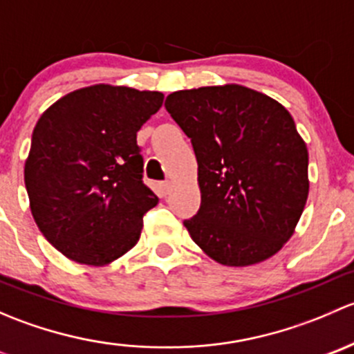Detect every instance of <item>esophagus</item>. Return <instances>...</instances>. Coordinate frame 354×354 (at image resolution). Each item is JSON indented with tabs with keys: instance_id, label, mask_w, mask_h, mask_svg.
Wrapping results in <instances>:
<instances>
[{
	"instance_id": "esophagus-1",
	"label": "esophagus",
	"mask_w": 354,
	"mask_h": 354,
	"mask_svg": "<svg viewBox=\"0 0 354 354\" xmlns=\"http://www.w3.org/2000/svg\"><path fill=\"white\" fill-rule=\"evenodd\" d=\"M160 190H162V194H164V195H167V194H169L171 190H173V183H171L169 180L162 181V183H160Z\"/></svg>"
}]
</instances>
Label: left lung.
<instances>
[{
    "instance_id": "left-lung-1",
    "label": "left lung",
    "mask_w": 354,
    "mask_h": 354,
    "mask_svg": "<svg viewBox=\"0 0 354 354\" xmlns=\"http://www.w3.org/2000/svg\"><path fill=\"white\" fill-rule=\"evenodd\" d=\"M167 113L194 145L202 202L185 221L216 262L246 267L276 255L308 198V151L289 111L227 84L178 91Z\"/></svg>"
}]
</instances>
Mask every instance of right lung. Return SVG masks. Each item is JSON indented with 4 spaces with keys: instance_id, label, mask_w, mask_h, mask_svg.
<instances>
[{
    "instance_id": "1",
    "label": "right lung",
    "mask_w": 354,
    "mask_h": 354,
    "mask_svg": "<svg viewBox=\"0 0 354 354\" xmlns=\"http://www.w3.org/2000/svg\"><path fill=\"white\" fill-rule=\"evenodd\" d=\"M164 95L118 85L70 92L39 118L25 160L35 224L58 252L108 266L133 248L159 198L142 181L137 131Z\"/></svg>"
}]
</instances>
